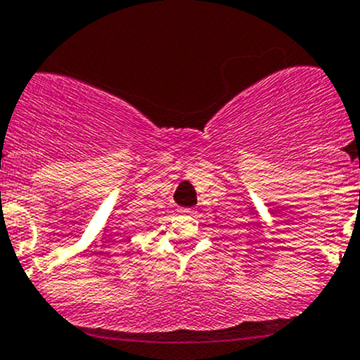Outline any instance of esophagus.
I'll return each instance as SVG.
<instances>
[{
  "label": "esophagus",
  "instance_id": "esophagus-1",
  "mask_svg": "<svg viewBox=\"0 0 360 360\" xmlns=\"http://www.w3.org/2000/svg\"><path fill=\"white\" fill-rule=\"evenodd\" d=\"M181 212L188 214V216H190V214H193V209H181Z\"/></svg>",
  "mask_w": 360,
  "mask_h": 360
}]
</instances>
